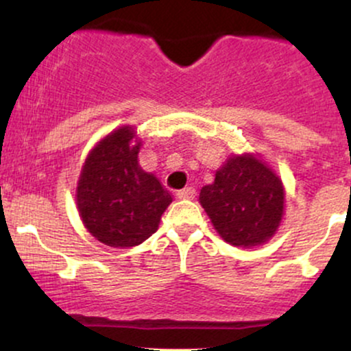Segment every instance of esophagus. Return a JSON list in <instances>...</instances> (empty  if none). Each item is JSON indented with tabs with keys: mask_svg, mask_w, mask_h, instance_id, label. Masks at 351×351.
Returning a JSON list of instances; mask_svg holds the SVG:
<instances>
[{
	"mask_svg": "<svg viewBox=\"0 0 351 351\" xmlns=\"http://www.w3.org/2000/svg\"><path fill=\"white\" fill-rule=\"evenodd\" d=\"M195 195H196L195 188H191V186L183 188V189H180V191H176V198H180V199H193V198H195Z\"/></svg>",
	"mask_w": 351,
	"mask_h": 351,
	"instance_id": "esophagus-1",
	"label": "esophagus"
}]
</instances>
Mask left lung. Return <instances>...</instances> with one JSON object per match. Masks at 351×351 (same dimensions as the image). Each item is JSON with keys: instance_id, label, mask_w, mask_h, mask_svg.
Wrapping results in <instances>:
<instances>
[{"instance_id": "1", "label": "left lung", "mask_w": 351, "mask_h": 351, "mask_svg": "<svg viewBox=\"0 0 351 351\" xmlns=\"http://www.w3.org/2000/svg\"><path fill=\"white\" fill-rule=\"evenodd\" d=\"M284 196L279 176L257 156L244 153L231 156L213 184L201 188L199 203L226 243L252 247L276 234Z\"/></svg>"}]
</instances>
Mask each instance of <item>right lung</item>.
<instances>
[{"mask_svg": "<svg viewBox=\"0 0 351 351\" xmlns=\"http://www.w3.org/2000/svg\"><path fill=\"white\" fill-rule=\"evenodd\" d=\"M138 152L134 128L120 127L92 148L80 171L79 216L87 231L110 247L142 244L173 201L158 178L142 170Z\"/></svg>", "mask_w": 351, "mask_h": 351, "instance_id": "right-lung-1", "label": "right lung"}]
</instances>
